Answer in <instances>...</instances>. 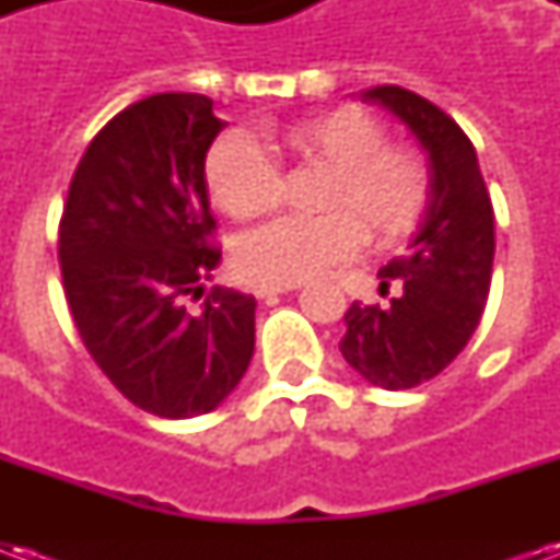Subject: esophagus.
<instances>
[{
    "instance_id": "34e87169",
    "label": "esophagus",
    "mask_w": 560,
    "mask_h": 560,
    "mask_svg": "<svg viewBox=\"0 0 560 560\" xmlns=\"http://www.w3.org/2000/svg\"><path fill=\"white\" fill-rule=\"evenodd\" d=\"M300 284H257L255 293L260 296V300H276L279 293H291L296 291Z\"/></svg>"
}]
</instances>
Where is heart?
Segmentation results:
<instances>
[{
    "instance_id": "obj_1",
    "label": "heart",
    "mask_w": 560,
    "mask_h": 560,
    "mask_svg": "<svg viewBox=\"0 0 560 560\" xmlns=\"http://www.w3.org/2000/svg\"><path fill=\"white\" fill-rule=\"evenodd\" d=\"M264 147L305 164L329 167L320 188L324 215H284L245 233L236 267L260 284H300L327 272L360 248L363 231L375 243L399 240L420 221L429 176L417 152L384 143L375 119L357 107L300 116L260 131ZM212 203L236 221L264 215L279 203L276 161L248 135L221 138L207 159Z\"/></svg>"
}]
</instances>
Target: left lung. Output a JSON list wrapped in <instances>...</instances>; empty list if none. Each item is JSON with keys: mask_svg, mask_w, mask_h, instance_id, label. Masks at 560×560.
<instances>
[{"mask_svg": "<svg viewBox=\"0 0 560 560\" xmlns=\"http://www.w3.org/2000/svg\"><path fill=\"white\" fill-rule=\"evenodd\" d=\"M363 102L401 119L429 161V203L411 252L381 267L389 305L345 312L341 357L384 389H411L456 360L480 324L494 257V212L477 152L450 116L401 86H375Z\"/></svg>", "mask_w": 560, "mask_h": 560, "instance_id": "left-lung-1", "label": "left lung"}]
</instances>
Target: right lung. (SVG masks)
<instances>
[{
	"label": "right lung",
	"mask_w": 560,
	"mask_h": 560,
	"mask_svg": "<svg viewBox=\"0 0 560 560\" xmlns=\"http://www.w3.org/2000/svg\"><path fill=\"white\" fill-rule=\"evenodd\" d=\"M224 128L197 92L116 114L83 152L59 221L68 308L92 360L128 401L167 420L209 413L255 353V296L212 288L207 152Z\"/></svg>",
	"instance_id": "1"
}]
</instances>
